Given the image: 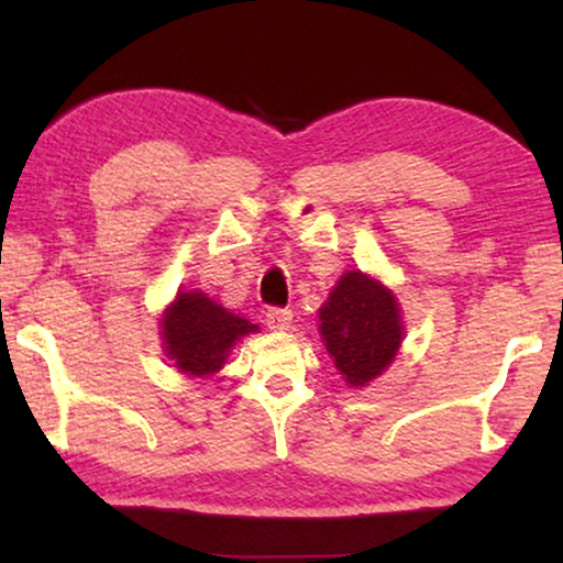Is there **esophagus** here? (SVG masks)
<instances>
[{
	"label": "esophagus",
	"instance_id": "1",
	"mask_svg": "<svg viewBox=\"0 0 563 563\" xmlns=\"http://www.w3.org/2000/svg\"><path fill=\"white\" fill-rule=\"evenodd\" d=\"M266 325L272 330H287L291 325V310H284V307H272L266 312Z\"/></svg>",
	"mask_w": 563,
	"mask_h": 563
}]
</instances>
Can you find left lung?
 <instances>
[{
    "label": "left lung",
    "mask_w": 563,
    "mask_h": 563,
    "mask_svg": "<svg viewBox=\"0 0 563 563\" xmlns=\"http://www.w3.org/2000/svg\"><path fill=\"white\" fill-rule=\"evenodd\" d=\"M318 314L325 349L351 387L387 372L405 335L391 289L364 272H345Z\"/></svg>",
    "instance_id": "1"
}]
</instances>
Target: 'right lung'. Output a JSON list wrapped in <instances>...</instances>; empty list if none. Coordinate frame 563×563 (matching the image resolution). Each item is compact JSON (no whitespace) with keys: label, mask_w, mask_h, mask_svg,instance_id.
<instances>
[{"label":"right lung","mask_w":563,"mask_h":563,"mask_svg":"<svg viewBox=\"0 0 563 563\" xmlns=\"http://www.w3.org/2000/svg\"><path fill=\"white\" fill-rule=\"evenodd\" d=\"M258 325L228 312L202 291H179L161 318V341L179 372L210 376L220 372L230 349Z\"/></svg>","instance_id":"add662e5"}]
</instances>
